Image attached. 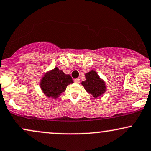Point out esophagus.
<instances>
[{
  "mask_svg": "<svg viewBox=\"0 0 151 151\" xmlns=\"http://www.w3.org/2000/svg\"><path fill=\"white\" fill-rule=\"evenodd\" d=\"M80 80L79 78H76V79H74V82H75L76 83H78V84L80 83Z\"/></svg>",
  "mask_w": 151,
  "mask_h": 151,
  "instance_id": "34e87169",
  "label": "esophagus"
}]
</instances>
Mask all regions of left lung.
Listing matches in <instances>:
<instances>
[{
	"label": "left lung",
	"instance_id": "left-lung-1",
	"mask_svg": "<svg viewBox=\"0 0 151 151\" xmlns=\"http://www.w3.org/2000/svg\"><path fill=\"white\" fill-rule=\"evenodd\" d=\"M86 80L81 83L85 89L93 97L98 98L105 93L107 90L105 82L100 78L95 71H90L85 73Z\"/></svg>",
	"mask_w": 151,
	"mask_h": 151
}]
</instances>
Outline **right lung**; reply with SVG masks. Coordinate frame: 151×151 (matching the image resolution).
Wrapping results in <instances>:
<instances>
[{
  "mask_svg": "<svg viewBox=\"0 0 151 151\" xmlns=\"http://www.w3.org/2000/svg\"><path fill=\"white\" fill-rule=\"evenodd\" d=\"M73 83L71 76L65 74L58 67H55L44 73L40 80V86L46 96L58 99L62 92H64L67 85Z\"/></svg>",
  "mask_w": 151,
  "mask_h": 151,
  "instance_id": "right-lung-1",
  "label": "right lung"
}]
</instances>
